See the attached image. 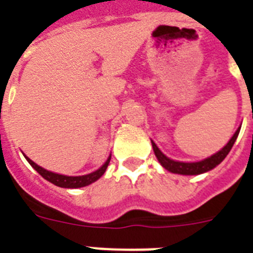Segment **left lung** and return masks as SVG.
Listing matches in <instances>:
<instances>
[{"instance_id":"left-lung-1","label":"left lung","mask_w":253,"mask_h":253,"mask_svg":"<svg viewBox=\"0 0 253 253\" xmlns=\"http://www.w3.org/2000/svg\"><path fill=\"white\" fill-rule=\"evenodd\" d=\"M240 128L236 130V132L234 134L231 139H230V142L226 144V146L219 151V152H216L215 155H212L210 158L205 159L202 162H197V163H181V162H174V160H170L169 158H167L166 155L163 154L162 151L159 150L158 146L152 142V147H154V152L156 155V158L160 162L164 168L167 170L172 173H178V174H201V173L208 172V170H211L212 168H215L218 164L223 162L224 158L227 156L228 152L231 151L232 146H234V143H235L236 138H238V135H239Z\"/></svg>"}]
</instances>
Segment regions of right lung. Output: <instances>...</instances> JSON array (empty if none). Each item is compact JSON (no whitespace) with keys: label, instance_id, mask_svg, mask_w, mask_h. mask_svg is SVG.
<instances>
[{"label":"right lung","instance_id":"obj_1","mask_svg":"<svg viewBox=\"0 0 253 253\" xmlns=\"http://www.w3.org/2000/svg\"><path fill=\"white\" fill-rule=\"evenodd\" d=\"M26 159H27V162L31 164V167H33V168L35 169V170H37V172L39 173L43 178H45V180L49 181V182H52L53 185L60 186V188H83V186H86V185L97 181L99 177L102 176L103 173L106 172V168L107 166H109V163H110L111 156L107 159L106 163H105L101 168L97 169L95 172L85 174V176H76V177L64 176V174H57V173L49 172V170H47V169L42 168V167H39L38 164H35V163H34L33 160H30L27 156H26Z\"/></svg>","mask_w":253,"mask_h":253}]
</instances>
